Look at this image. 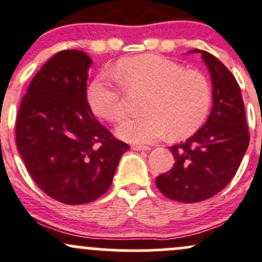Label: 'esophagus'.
<instances>
[{
	"instance_id": "1",
	"label": "esophagus",
	"mask_w": 262,
	"mask_h": 262,
	"mask_svg": "<svg viewBox=\"0 0 262 262\" xmlns=\"http://www.w3.org/2000/svg\"><path fill=\"white\" fill-rule=\"evenodd\" d=\"M132 148H133L134 150H149L150 147L149 145H132Z\"/></svg>"
}]
</instances>
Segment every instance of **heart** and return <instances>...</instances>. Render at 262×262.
I'll return each mask as SVG.
<instances>
[{
  "mask_svg": "<svg viewBox=\"0 0 262 262\" xmlns=\"http://www.w3.org/2000/svg\"><path fill=\"white\" fill-rule=\"evenodd\" d=\"M115 74L129 93H148L142 105L145 114L125 120L118 128V136L126 142L148 144L168 133L172 138H186L210 113L212 88L200 71L186 70L158 55H139L120 60ZM88 100L95 114L110 123L125 118L123 89L106 76H98L90 84Z\"/></svg>",
  "mask_w": 262,
  "mask_h": 262,
  "instance_id": "1",
  "label": "heart"
}]
</instances>
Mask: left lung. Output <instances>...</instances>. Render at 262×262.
I'll list each match as a JSON object with an SVG mask.
<instances>
[{
  "label": "left lung",
  "mask_w": 262,
  "mask_h": 262,
  "mask_svg": "<svg viewBox=\"0 0 262 262\" xmlns=\"http://www.w3.org/2000/svg\"><path fill=\"white\" fill-rule=\"evenodd\" d=\"M189 52H200L210 70L213 106L194 136L169 148L174 164L156 178L164 196L184 203L201 202L222 191L237 172L250 142L235 76L210 52L198 49Z\"/></svg>",
  "instance_id": "obj_1"
}]
</instances>
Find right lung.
<instances>
[{
	"label": "right lung",
	"instance_id": "obj_1",
	"mask_svg": "<svg viewBox=\"0 0 262 262\" xmlns=\"http://www.w3.org/2000/svg\"><path fill=\"white\" fill-rule=\"evenodd\" d=\"M92 59L55 54L34 76L16 117V144L38 188L65 205L103 196L129 145L95 119L86 100Z\"/></svg>",
	"mask_w": 262,
	"mask_h": 262
}]
</instances>
